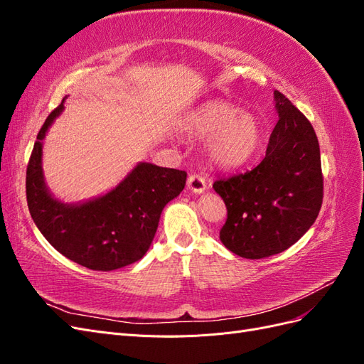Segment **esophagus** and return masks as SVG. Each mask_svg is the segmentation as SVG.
<instances>
[{"mask_svg":"<svg viewBox=\"0 0 364 364\" xmlns=\"http://www.w3.org/2000/svg\"><path fill=\"white\" fill-rule=\"evenodd\" d=\"M186 186H188V190L191 193L202 194L206 190V181L199 174H191L188 181H186Z\"/></svg>","mask_w":364,"mask_h":364,"instance_id":"obj_1","label":"esophagus"}]
</instances>
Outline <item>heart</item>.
<instances>
[{
    "label": "heart",
    "mask_w": 364,
    "mask_h": 364,
    "mask_svg": "<svg viewBox=\"0 0 364 364\" xmlns=\"http://www.w3.org/2000/svg\"><path fill=\"white\" fill-rule=\"evenodd\" d=\"M181 129L197 141H203L208 162L220 170H235L257 155L262 127L259 119L225 100H209L185 115Z\"/></svg>",
    "instance_id": "heart-1"
}]
</instances>
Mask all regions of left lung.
Returning <instances> with one entry per match:
<instances>
[{"instance_id": "obj_1", "label": "left lung", "mask_w": 364, "mask_h": 364, "mask_svg": "<svg viewBox=\"0 0 364 364\" xmlns=\"http://www.w3.org/2000/svg\"><path fill=\"white\" fill-rule=\"evenodd\" d=\"M279 117L255 168L214 182L228 208L220 230L235 255L259 259L293 246L318 215L323 199L321 149L314 129L287 97L273 92Z\"/></svg>"}]
</instances>
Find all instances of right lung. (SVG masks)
Segmentation results:
<instances>
[{"label": "right lung", "mask_w": 364, "mask_h": 364, "mask_svg": "<svg viewBox=\"0 0 364 364\" xmlns=\"http://www.w3.org/2000/svg\"><path fill=\"white\" fill-rule=\"evenodd\" d=\"M65 98L41 127L31 151L26 181L28 211L41 234L63 257L91 270L121 269L146 255L162 209L181 194L186 173L138 162L107 193L83 202H62L46 183L42 149L63 112Z\"/></svg>", "instance_id": "obj_1"}]
</instances>
